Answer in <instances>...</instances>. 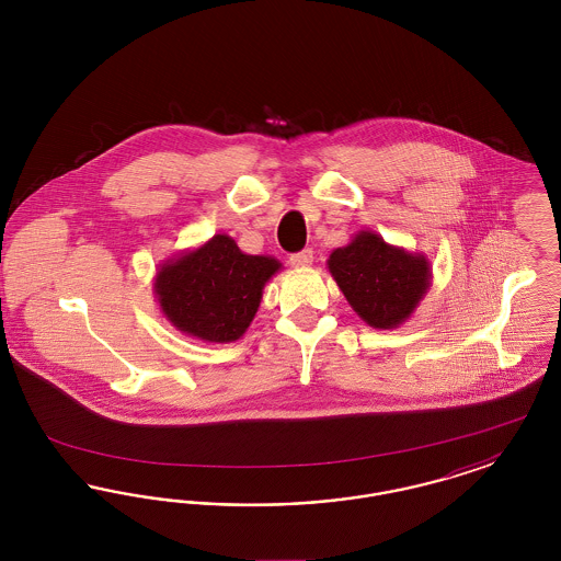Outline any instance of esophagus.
I'll use <instances>...</instances> for the list:
<instances>
[{
  "label": "esophagus",
  "mask_w": 561,
  "mask_h": 561,
  "mask_svg": "<svg viewBox=\"0 0 561 561\" xmlns=\"http://www.w3.org/2000/svg\"><path fill=\"white\" fill-rule=\"evenodd\" d=\"M311 263H313V250L311 248L290 256V265L296 268L311 267Z\"/></svg>",
  "instance_id": "1"
}]
</instances>
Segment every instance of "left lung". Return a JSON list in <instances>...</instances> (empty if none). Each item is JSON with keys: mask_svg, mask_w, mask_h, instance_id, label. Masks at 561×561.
Instances as JSON below:
<instances>
[{"mask_svg": "<svg viewBox=\"0 0 561 561\" xmlns=\"http://www.w3.org/2000/svg\"><path fill=\"white\" fill-rule=\"evenodd\" d=\"M328 271L351 309L376 330H393L410 320L433 279L423 252L391 245L366 229L332 250Z\"/></svg>", "mask_w": 561, "mask_h": 561, "instance_id": "left-lung-1", "label": "left lung"}]
</instances>
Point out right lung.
<instances>
[{
	"mask_svg": "<svg viewBox=\"0 0 561 561\" xmlns=\"http://www.w3.org/2000/svg\"><path fill=\"white\" fill-rule=\"evenodd\" d=\"M282 263L245 254L233 238L216 233L199 248L161 263L153 293L163 318L204 343H233L254 320L268 279Z\"/></svg>",
	"mask_w": 561,
	"mask_h": 561,
	"instance_id": "obj_1",
	"label": "right lung"
}]
</instances>
